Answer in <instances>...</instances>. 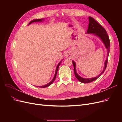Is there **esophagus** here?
<instances>
[{
  "instance_id": "obj_1",
  "label": "esophagus",
  "mask_w": 122,
  "mask_h": 122,
  "mask_svg": "<svg viewBox=\"0 0 122 122\" xmlns=\"http://www.w3.org/2000/svg\"><path fill=\"white\" fill-rule=\"evenodd\" d=\"M65 56L67 58H70L72 56V55L69 51H67V52H66L65 53Z\"/></svg>"
}]
</instances>
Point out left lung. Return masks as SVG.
<instances>
[{
  "label": "left lung",
  "mask_w": 122,
  "mask_h": 122,
  "mask_svg": "<svg viewBox=\"0 0 122 122\" xmlns=\"http://www.w3.org/2000/svg\"><path fill=\"white\" fill-rule=\"evenodd\" d=\"M88 20H89V23H88V27L87 30L86 32V34H92L93 35H95L97 36L101 40L102 43L104 44L106 49H107V57L106 60L104 62V68H103V71L99 75L97 76H96L95 77L90 78H85L83 77L79 76L77 73L76 67V65L75 62L72 61L73 65L74 66V72L76 78L78 79L80 82H82L84 83H88L91 82L93 81L96 80L97 78L100 76L102 74L104 73L105 70L107 67V61H108V57L109 53V49H110V41H109V38L108 35L107 34V32L105 29L103 28L102 26L99 24L93 18L91 17H88Z\"/></svg>",
  "instance_id": "left-lung-1"
}]
</instances>
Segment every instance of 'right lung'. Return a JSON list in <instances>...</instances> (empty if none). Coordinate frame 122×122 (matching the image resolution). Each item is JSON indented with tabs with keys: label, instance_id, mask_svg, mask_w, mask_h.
Wrapping results in <instances>:
<instances>
[{
	"label": "right lung",
	"instance_id": "add662e5",
	"mask_svg": "<svg viewBox=\"0 0 122 122\" xmlns=\"http://www.w3.org/2000/svg\"><path fill=\"white\" fill-rule=\"evenodd\" d=\"M44 20V19H34V20H32V21H31L29 23L28 25L31 24L33 22H42ZM62 61V60L61 61L59 62V63L58 64L57 67L56 68V70H55V74H54V77L52 79V80L50 82H49L48 83H47V84H45L44 85V86H38V87H42V88H44V87H47V86H50V85L52 83V82L54 81V80L55 79V78H56V74H57V70H58V67L59 66H60V64L61 63V62Z\"/></svg>",
	"mask_w": 122,
	"mask_h": 122
}]
</instances>
